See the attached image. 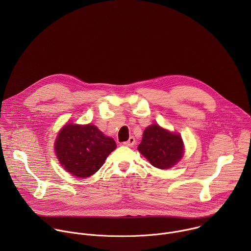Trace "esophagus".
<instances>
[{"label": "esophagus", "mask_w": 251, "mask_h": 251, "mask_svg": "<svg viewBox=\"0 0 251 251\" xmlns=\"http://www.w3.org/2000/svg\"><path fill=\"white\" fill-rule=\"evenodd\" d=\"M124 146H127V147H132L134 144H135V138L134 137H130L128 141L124 142L123 143Z\"/></svg>", "instance_id": "34e87169"}]
</instances>
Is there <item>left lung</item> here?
Listing matches in <instances>:
<instances>
[{"label":"left lung","mask_w":251,"mask_h":251,"mask_svg":"<svg viewBox=\"0 0 251 251\" xmlns=\"http://www.w3.org/2000/svg\"><path fill=\"white\" fill-rule=\"evenodd\" d=\"M138 150L152 166L170 169L183 158L184 143L180 134L153 124L144 130Z\"/></svg>","instance_id":"obj_1"}]
</instances>
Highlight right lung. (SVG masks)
Here are the masks:
<instances>
[{
	"label": "right lung",
	"mask_w": 251,
	"mask_h": 251,
	"mask_svg": "<svg viewBox=\"0 0 251 251\" xmlns=\"http://www.w3.org/2000/svg\"><path fill=\"white\" fill-rule=\"evenodd\" d=\"M116 147L112 138L105 136L92 124L68 123L61 128L54 143L61 167L78 177L95 174Z\"/></svg>",
	"instance_id": "add662e5"
}]
</instances>
